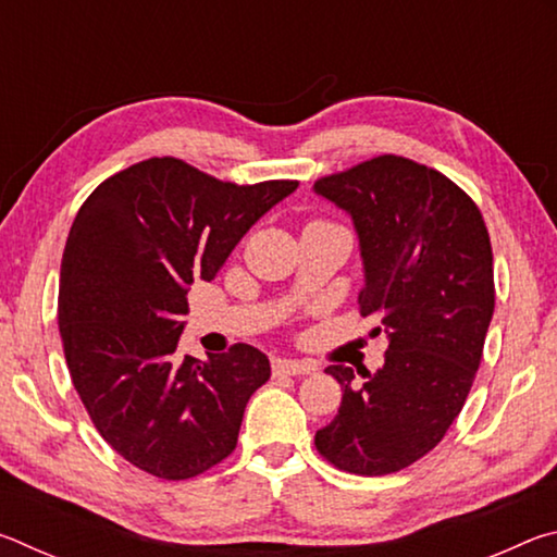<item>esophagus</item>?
<instances>
[{
  "label": "esophagus",
  "mask_w": 557,
  "mask_h": 557,
  "mask_svg": "<svg viewBox=\"0 0 557 557\" xmlns=\"http://www.w3.org/2000/svg\"><path fill=\"white\" fill-rule=\"evenodd\" d=\"M312 371V363L297 361V358H275V361H272V373L275 375H307Z\"/></svg>",
  "instance_id": "obj_1"
}]
</instances>
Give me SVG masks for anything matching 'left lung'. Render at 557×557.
Instances as JSON below:
<instances>
[{"label": "left lung", "mask_w": 557, "mask_h": 557, "mask_svg": "<svg viewBox=\"0 0 557 557\" xmlns=\"http://www.w3.org/2000/svg\"><path fill=\"white\" fill-rule=\"evenodd\" d=\"M314 194L351 215L358 307L388 336L383 369L358 371L363 381L329 366L344 395L314 445L351 474H393L437 447L474 383L494 317L492 240L457 184L405 157L319 178Z\"/></svg>", "instance_id": "1"}]
</instances>
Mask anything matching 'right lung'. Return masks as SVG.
<instances>
[{
	"instance_id": "add662e5",
	"label": "right lung",
	"mask_w": 557,
	"mask_h": 557,
	"mask_svg": "<svg viewBox=\"0 0 557 557\" xmlns=\"http://www.w3.org/2000/svg\"><path fill=\"white\" fill-rule=\"evenodd\" d=\"M297 182L235 186L154 157L92 191L61 260L65 363L102 440L147 474L182 482L235 449L268 356L235 344L209 361L176 356L194 280L211 282L235 245Z\"/></svg>"
}]
</instances>
